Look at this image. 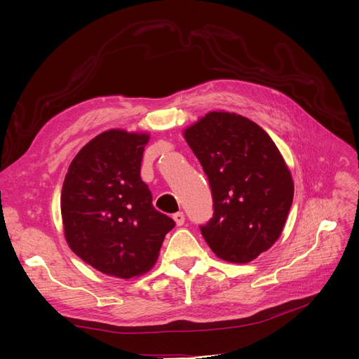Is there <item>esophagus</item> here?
Listing matches in <instances>:
<instances>
[{"instance_id":"obj_1","label":"esophagus","mask_w":359,"mask_h":359,"mask_svg":"<svg viewBox=\"0 0 359 359\" xmlns=\"http://www.w3.org/2000/svg\"><path fill=\"white\" fill-rule=\"evenodd\" d=\"M172 219L175 220L177 226H182V224H184V222H186V217H184V212H181V211H178V212L173 214V215H172Z\"/></svg>"}]
</instances>
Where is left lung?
Masks as SVG:
<instances>
[{
    "label": "left lung",
    "instance_id": "obj_1",
    "mask_svg": "<svg viewBox=\"0 0 359 359\" xmlns=\"http://www.w3.org/2000/svg\"><path fill=\"white\" fill-rule=\"evenodd\" d=\"M208 177L214 214L201 226L217 257L247 264L273 245L293 201L290 170L273 139L248 118L210 112L184 130Z\"/></svg>",
    "mask_w": 359,
    "mask_h": 359
}]
</instances>
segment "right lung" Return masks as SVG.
Wrapping results in <instances>:
<instances>
[{"mask_svg":"<svg viewBox=\"0 0 359 359\" xmlns=\"http://www.w3.org/2000/svg\"><path fill=\"white\" fill-rule=\"evenodd\" d=\"M149 136L107 130L70 163L61 190L69 247L103 274L132 278L153 268L175 222L153 206L140 178Z\"/></svg>","mask_w":359,"mask_h":359,"instance_id":"right-lung-1","label":"right lung"}]
</instances>
